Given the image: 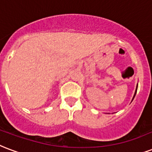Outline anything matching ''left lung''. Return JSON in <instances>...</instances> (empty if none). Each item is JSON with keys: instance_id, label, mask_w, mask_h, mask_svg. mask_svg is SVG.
Here are the masks:
<instances>
[{"instance_id": "obj_1", "label": "left lung", "mask_w": 152, "mask_h": 152, "mask_svg": "<svg viewBox=\"0 0 152 152\" xmlns=\"http://www.w3.org/2000/svg\"><path fill=\"white\" fill-rule=\"evenodd\" d=\"M137 88H138V84H137V86H136V89H135V94H134V96H133V99H134V98H135V94H136V91H137ZM133 99H132V100H133Z\"/></svg>"}]
</instances>
